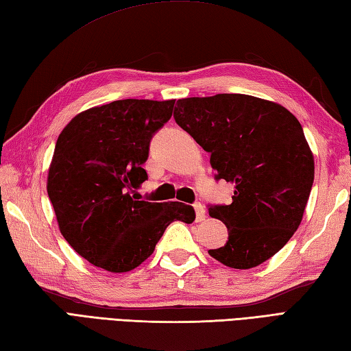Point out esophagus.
Here are the masks:
<instances>
[{"mask_svg": "<svg viewBox=\"0 0 351 351\" xmlns=\"http://www.w3.org/2000/svg\"><path fill=\"white\" fill-rule=\"evenodd\" d=\"M195 211H196V220L202 221L206 217V211L202 204H195Z\"/></svg>", "mask_w": 351, "mask_h": 351, "instance_id": "34e87169", "label": "esophagus"}]
</instances>
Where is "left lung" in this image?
<instances>
[{
  "instance_id": "8db88e82",
  "label": "left lung",
  "mask_w": 351,
  "mask_h": 351,
  "mask_svg": "<svg viewBox=\"0 0 351 351\" xmlns=\"http://www.w3.org/2000/svg\"><path fill=\"white\" fill-rule=\"evenodd\" d=\"M173 117L206 152L215 180L235 184L232 204L210 206L229 238L208 253L247 270L276 255L300 226L314 182V155L289 111L250 95L178 99Z\"/></svg>"
}]
</instances>
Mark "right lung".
Masks as SVG:
<instances>
[{
	"instance_id": "obj_1",
	"label": "right lung",
	"mask_w": 351,
	"mask_h": 351,
	"mask_svg": "<svg viewBox=\"0 0 351 351\" xmlns=\"http://www.w3.org/2000/svg\"><path fill=\"white\" fill-rule=\"evenodd\" d=\"M175 99H121L81 111L57 138L47 190L58 229L80 256L111 273L152 255L171 221L193 223V206L145 202L131 193L147 180L149 141Z\"/></svg>"
}]
</instances>
